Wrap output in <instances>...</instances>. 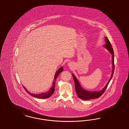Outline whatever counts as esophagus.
<instances>
[{
	"instance_id": "esophagus-1",
	"label": "esophagus",
	"mask_w": 129,
	"mask_h": 129,
	"mask_svg": "<svg viewBox=\"0 0 129 129\" xmlns=\"http://www.w3.org/2000/svg\"><path fill=\"white\" fill-rule=\"evenodd\" d=\"M72 65V63L71 62H69V64H68V65H69V66H71Z\"/></svg>"
}]
</instances>
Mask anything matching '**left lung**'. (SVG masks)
I'll return each mask as SVG.
<instances>
[{"label":"left lung","instance_id":"obj_1","mask_svg":"<svg viewBox=\"0 0 129 129\" xmlns=\"http://www.w3.org/2000/svg\"><path fill=\"white\" fill-rule=\"evenodd\" d=\"M105 41H106V44L104 45V46L106 47V48L110 52L112 55V64H113V72L111 75V78L107 82L106 86L103 88V90L100 91H94V92H89L87 91L86 90H84L83 89L82 87L80 86L78 80H77L76 77L74 75L72 74L73 78L74 79L75 82V89L77 94L79 98L81 99L84 100H88V99H94V98H99L102 94L104 93L105 91L106 88L107 87V86L109 83L110 80L113 77V76L114 70V52H113V49L112 46V45L110 42L109 40L106 37H105Z\"/></svg>","mask_w":129,"mask_h":129}]
</instances>
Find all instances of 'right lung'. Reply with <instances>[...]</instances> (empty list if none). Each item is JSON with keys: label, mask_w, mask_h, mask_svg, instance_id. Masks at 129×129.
Instances as JSON below:
<instances>
[{"label": "right lung", "mask_w": 129, "mask_h": 129, "mask_svg": "<svg viewBox=\"0 0 129 129\" xmlns=\"http://www.w3.org/2000/svg\"><path fill=\"white\" fill-rule=\"evenodd\" d=\"M63 70V69L62 67H61L58 70H57V72L56 73V74L55 75L54 80V82L53 83L52 87H51V89H50V90H49V91H48V92H46V93H42V94H32V93L31 94V93H30L28 91H27V90H26V89H25V88L23 86V88H24V89L27 92L28 94H30L31 95L33 96H34V97H35V98H42V99L48 98L50 97L51 95L52 94H53L55 90V80H56L57 78L58 77V76H59V75L62 71Z\"/></svg>", "instance_id": "right-lung-1"}]
</instances>
